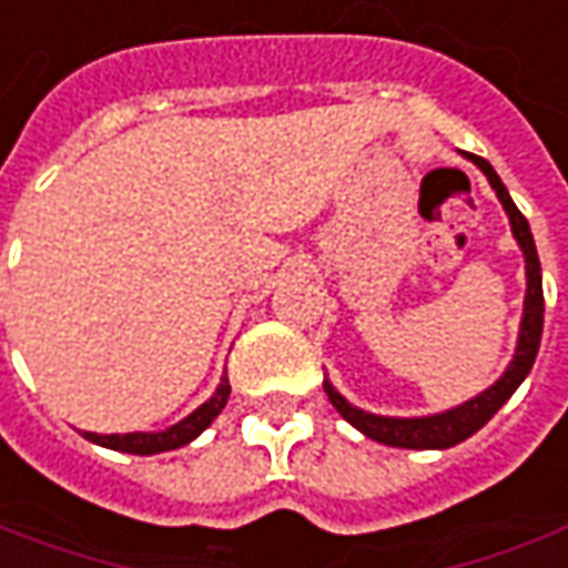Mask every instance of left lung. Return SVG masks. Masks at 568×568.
I'll return each instance as SVG.
<instances>
[{"label":"left lung","instance_id":"8db88e82","mask_svg":"<svg viewBox=\"0 0 568 568\" xmlns=\"http://www.w3.org/2000/svg\"><path fill=\"white\" fill-rule=\"evenodd\" d=\"M473 164L481 168V173L488 176V183L497 192V199L504 204V211L510 214V226L519 248L526 254V314H523V329H519V348H516V357L513 364L507 366V373L488 388L481 392L473 400H466L454 410H445V414L435 416H419V419H395V416H376L366 414V410H357L351 407L345 397L335 392L333 385L326 382V395L333 400V407L338 414L348 419L354 429H361L366 438L379 442V445L392 447H410V450H442V447H454L466 442L469 435H476L491 416L507 404V397L519 388V382L526 379L528 369L538 357V345H541V329H544V288H541V261H538V252H535V239H531V230H528V220L523 217V211L513 204L510 192L500 183V176L495 173V168L478 158V154H466Z\"/></svg>","mask_w":568,"mask_h":568}]
</instances>
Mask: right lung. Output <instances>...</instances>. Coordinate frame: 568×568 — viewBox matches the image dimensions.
<instances>
[{
	"label": "right lung",
	"instance_id": "add662e5",
	"mask_svg": "<svg viewBox=\"0 0 568 568\" xmlns=\"http://www.w3.org/2000/svg\"><path fill=\"white\" fill-rule=\"evenodd\" d=\"M226 397H230V382L223 379L211 400H204L195 414H189L186 419H180L171 429L130 432V435H95V432H87V438L95 442V445L111 447V450H123V454H139V457H145V454H161V450H176V447L189 445L192 438H199V435L214 423V416L226 407Z\"/></svg>",
	"mask_w": 568,
	"mask_h": 568
}]
</instances>
